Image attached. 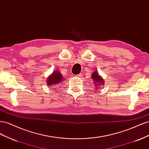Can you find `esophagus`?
I'll return each instance as SVG.
<instances>
[{
	"mask_svg": "<svg viewBox=\"0 0 149 149\" xmlns=\"http://www.w3.org/2000/svg\"><path fill=\"white\" fill-rule=\"evenodd\" d=\"M76 77H78V78H81L82 76H83V74L80 73V74H78V75H76Z\"/></svg>",
	"mask_w": 149,
	"mask_h": 149,
	"instance_id": "34e87169",
	"label": "esophagus"
}]
</instances>
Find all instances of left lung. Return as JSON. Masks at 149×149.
<instances>
[{"instance_id": "left-lung-1", "label": "left lung", "mask_w": 149, "mask_h": 149, "mask_svg": "<svg viewBox=\"0 0 149 149\" xmlns=\"http://www.w3.org/2000/svg\"><path fill=\"white\" fill-rule=\"evenodd\" d=\"M92 79L94 81V87H96V89H98L99 88H100L101 85H103L104 82V81L101 78V76H100V74H98V72L97 71H94L93 72V73L92 74Z\"/></svg>"}]
</instances>
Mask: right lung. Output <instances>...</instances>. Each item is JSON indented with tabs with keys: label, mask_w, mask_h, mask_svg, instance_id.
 Returning a JSON list of instances; mask_svg holds the SVG:
<instances>
[{
	"label": "right lung",
	"mask_w": 149,
	"mask_h": 149,
	"mask_svg": "<svg viewBox=\"0 0 149 149\" xmlns=\"http://www.w3.org/2000/svg\"><path fill=\"white\" fill-rule=\"evenodd\" d=\"M64 81V79L63 78L61 74L60 73L59 71H54L52 74L48 76L47 78V85L51 87H55V91L57 89L56 87H58L62 82Z\"/></svg>",
	"instance_id": "1"
}]
</instances>
